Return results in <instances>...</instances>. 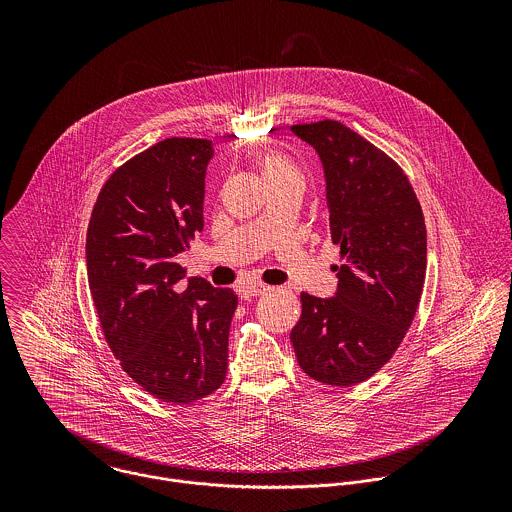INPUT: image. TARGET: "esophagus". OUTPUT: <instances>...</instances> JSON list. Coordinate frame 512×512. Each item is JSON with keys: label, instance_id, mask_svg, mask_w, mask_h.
Instances as JSON below:
<instances>
[{"label": "esophagus", "instance_id": "esophagus-1", "mask_svg": "<svg viewBox=\"0 0 512 512\" xmlns=\"http://www.w3.org/2000/svg\"><path fill=\"white\" fill-rule=\"evenodd\" d=\"M242 297L244 299H252V297H258V295H264L266 292H270V286H264V284H246L242 286Z\"/></svg>", "mask_w": 512, "mask_h": 512}]
</instances>
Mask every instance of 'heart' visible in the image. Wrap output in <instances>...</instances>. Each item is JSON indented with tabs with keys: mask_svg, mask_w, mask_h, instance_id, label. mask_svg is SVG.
<instances>
[{
	"mask_svg": "<svg viewBox=\"0 0 512 512\" xmlns=\"http://www.w3.org/2000/svg\"><path fill=\"white\" fill-rule=\"evenodd\" d=\"M260 169H262V175L266 179V183H274V181H280V179H288V177H299L297 169L293 167L292 163L278 155V153H268L262 157L260 161Z\"/></svg>",
	"mask_w": 512,
	"mask_h": 512,
	"instance_id": "1",
	"label": "heart"
}]
</instances>
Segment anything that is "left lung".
<instances>
[{
  "label": "left lung",
  "mask_w": 512,
  "mask_h": 512,
  "mask_svg": "<svg viewBox=\"0 0 512 512\" xmlns=\"http://www.w3.org/2000/svg\"><path fill=\"white\" fill-rule=\"evenodd\" d=\"M325 175L329 230L345 264L333 297L301 293L292 329L297 363L311 378L353 386L402 343L420 303L428 238L422 207L404 171L335 120L293 126Z\"/></svg>",
  "instance_id": "obj_1"
}]
</instances>
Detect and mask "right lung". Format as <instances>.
I'll use <instances>...</instances> for the list:
<instances>
[{
    "label": "right lung",
    "mask_w": 512,
    "mask_h": 512,
    "mask_svg": "<svg viewBox=\"0 0 512 512\" xmlns=\"http://www.w3.org/2000/svg\"><path fill=\"white\" fill-rule=\"evenodd\" d=\"M209 140L169 138L118 167L86 232L88 286L104 337L151 396L189 404L226 376L238 297L203 278L181 284L177 256L203 230Z\"/></svg>",
    "instance_id": "1"
}]
</instances>
